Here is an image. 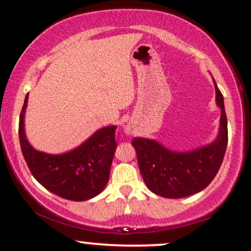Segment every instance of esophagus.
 I'll list each match as a JSON object with an SVG mask.
<instances>
[{"label":"esophagus","mask_w":251,"mask_h":251,"mask_svg":"<svg viewBox=\"0 0 251 251\" xmlns=\"http://www.w3.org/2000/svg\"><path fill=\"white\" fill-rule=\"evenodd\" d=\"M127 133H129V132H128V131H127Z\"/></svg>","instance_id":"esophagus-1"}]
</instances>
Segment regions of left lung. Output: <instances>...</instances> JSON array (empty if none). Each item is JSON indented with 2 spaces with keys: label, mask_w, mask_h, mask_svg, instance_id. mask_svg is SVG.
Returning <instances> with one entry per match:
<instances>
[{
  "label": "left lung",
  "mask_w": 251,
  "mask_h": 251,
  "mask_svg": "<svg viewBox=\"0 0 251 251\" xmlns=\"http://www.w3.org/2000/svg\"><path fill=\"white\" fill-rule=\"evenodd\" d=\"M216 102L221 108L220 133L215 142L188 152H176L146 138L132 140L146 186L165 198L188 197L205 189L220 170L227 145L224 100L214 79Z\"/></svg>",
  "instance_id": "1"
}]
</instances>
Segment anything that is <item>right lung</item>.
<instances>
[{"mask_svg": "<svg viewBox=\"0 0 251 251\" xmlns=\"http://www.w3.org/2000/svg\"><path fill=\"white\" fill-rule=\"evenodd\" d=\"M25 96L20 114L19 137L22 154L34 178L48 191L70 201H87L105 189L116 152L117 126H106L79 148L62 154L36 151L25 133Z\"/></svg>", "mask_w": 251, "mask_h": 251, "instance_id": "right-lung-1", "label": "right lung"}]
</instances>
